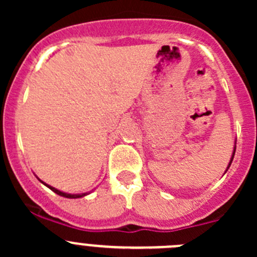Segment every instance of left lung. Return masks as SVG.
<instances>
[{
  "label": "left lung",
  "instance_id": "left-lung-1",
  "mask_svg": "<svg viewBox=\"0 0 257 257\" xmlns=\"http://www.w3.org/2000/svg\"><path fill=\"white\" fill-rule=\"evenodd\" d=\"M235 150H236V147H235V148H234V152H232V157H231V160H230L229 165H227V169H229V167H230V165H231V163H232V159H234V155H235Z\"/></svg>",
  "mask_w": 257,
  "mask_h": 257
}]
</instances>
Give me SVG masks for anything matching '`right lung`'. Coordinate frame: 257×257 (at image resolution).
Returning a JSON list of instances; mask_svg holds the SVG:
<instances>
[{
    "label": "right lung",
    "instance_id": "obj_1",
    "mask_svg": "<svg viewBox=\"0 0 257 257\" xmlns=\"http://www.w3.org/2000/svg\"><path fill=\"white\" fill-rule=\"evenodd\" d=\"M43 183V181H42ZM45 184V183H43ZM45 185H47V184H45ZM49 189H51L52 191H54V193L56 194H58V195H61V196H64V198H69V199H77V198H82V196H84V195H87V194H67V193H63V191H59V190H57L56 188H53V186H49V185H47Z\"/></svg>",
    "mask_w": 257,
    "mask_h": 257
}]
</instances>
